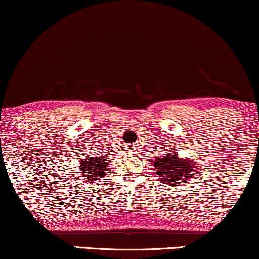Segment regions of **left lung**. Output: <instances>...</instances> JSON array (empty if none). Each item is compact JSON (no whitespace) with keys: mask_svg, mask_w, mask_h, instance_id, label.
<instances>
[{"mask_svg":"<svg viewBox=\"0 0 259 259\" xmlns=\"http://www.w3.org/2000/svg\"><path fill=\"white\" fill-rule=\"evenodd\" d=\"M178 154L171 155L166 154V156H160L156 161H154V167H156L157 176L160 181L165 184H181L182 182L187 183L194 175L193 169L196 167L189 160L179 159Z\"/></svg>","mask_w":259,"mask_h":259,"instance_id":"left-lung-1","label":"left lung"}]
</instances>
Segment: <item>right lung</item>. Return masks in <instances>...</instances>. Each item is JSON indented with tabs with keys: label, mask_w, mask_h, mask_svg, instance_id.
<instances>
[{
	"label": "right lung",
	"mask_w": 259,
	"mask_h": 259,
	"mask_svg": "<svg viewBox=\"0 0 259 259\" xmlns=\"http://www.w3.org/2000/svg\"><path fill=\"white\" fill-rule=\"evenodd\" d=\"M82 165H80V169H77L78 173H82L83 177H86V181L88 179H98L99 177H104L105 168H106V160L105 157L102 156H94V157H87V159H82ZM92 183V182H90Z\"/></svg>",
	"instance_id": "right-lung-1"
}]
</instances>
